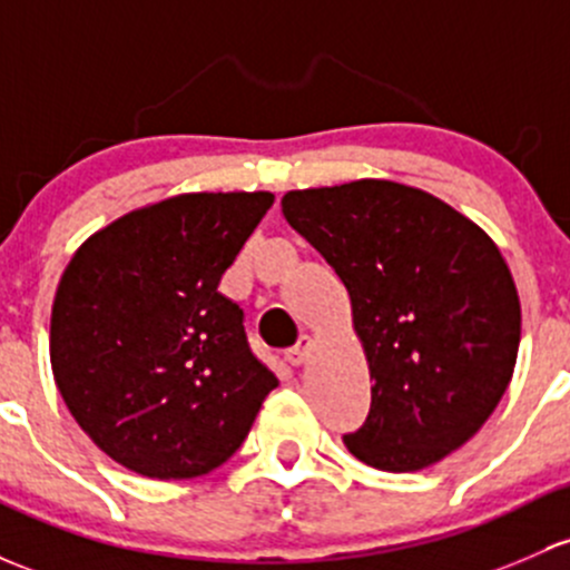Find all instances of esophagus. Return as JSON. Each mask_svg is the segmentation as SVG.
<instances>
[{
	"mask_svg": "<svg viewBox=\"0 0 570 570\" xmlns=\"http://www.w3.org/2000/svg\"><path fill=\"white\" fill-rule=\"evenodd\" d=\"M308 350H311V335H301V338H297V344L286 350V361H289L292 365H301V363H305V357H308Z\"/></svg>",
	"mask_w": 570,
	"mask_h": 570,
	"instance_id": "obj_1",
	"label": "esophagus"
}]
</instances>
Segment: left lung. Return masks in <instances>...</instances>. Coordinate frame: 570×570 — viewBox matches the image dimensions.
Returning <instances> with one entry per match:
<instances>
[{
    "mask_svg": "<svg viewBox=\"0 0 570 570\" xmlns=\"http://www.w3.org/2000/svg\"><path fill=\"white\" fill-rule=\"evenodd\" d=\"M284 218L344 281L371 371V410L344 445L412 472L464 445L517 365L522 305L487 232L391 179L289 190Z\"/></svg>",
    "mask_w": 570,
    "mask_h": 570,
    "instance_id": "1",
    "label": "left lung"
}]
</instances>
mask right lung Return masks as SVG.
Listing matches in <instances>:
<instances>
[{"label": "right lung", "mask_w": 570, "mask_h": 570, "mask_svg": "<svg viewBox=\"0 0 570 570\" xmlns=\"http://www.w3.org/2000/svg\"><path fill=\"white\" fill-rule=\"evenodd\" d=\"M273 194H183L122 215L73 254L51 308L70 415L117 464L199 478L243 445L278 385L218 292Z\"/></svg>", "instance_id": "right-lung-1"}]
</instances>
